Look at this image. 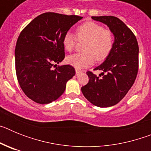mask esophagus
I'll return each instance as SVG.
<instances>
[{"instance_id":"esophagus-1","label":"esophagus","mask_w":151,"mask_h":151,"mask_svg":"<svg viewBox=\"0 0 151 151\" xmlns=\"http://www.w3.org/2000/svg\"><path fill=\"white\" fill-rule=\"evenodd\" d=\"M81 73H82V72L78 70V69H76V76H78V75L81 74Z\"/></svg>"}]
</instances>
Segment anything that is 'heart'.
Here are the masks:
<instances>
[{
  "mask_svg": "<svg viewBox=\"0 0 151 151\" xmlns=\"http://www.w3.org/2000/svg\"><path fill=\"white\" fill-rule=\"evenodd\" d=\"M78 41L85 42L83 53L68 56L66 63L76 69H82L91 66L94 60L102 61L110 54L113 46V35L111 31L94 22H87L77 28ZM77 38L73 33L68 32L64 35L63 45L66 51L74 50Z\"/></svg>",
  "mask_w": 151,
  "mask_h": 151,
  "instance_id": "heart-1",
  "label": "heart"
}]
</instances>
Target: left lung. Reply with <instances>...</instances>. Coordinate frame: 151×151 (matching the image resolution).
I'll use <instances>...</instances> for the list:
<instances>
[{
  "instance_id": "left-lung-1",
  "label": "left lung",
  "mask_w": 151,
  "mask_h": 151,
  "mask_svg": "<svg viewBox=\"0 0 151 151\" xmlns=\"http://www.w3.org/2000/svg\"><path fill=\"white\" fill-rule=\"evenodd\" d=\"M91 19L106 25L113 33L114 41L109 56L94 68L102 72L100 77L88 72V83L81 90L93 105L109 107L117 104L135 81L138 69V41L132 32L117 17L104 16Z\"/></svg>"
}]
</instances>
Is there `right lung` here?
Segmentation results:
<instances>
[{"label":"right lung","mask_w":151,"mask_h":151,"mask_svg":"<svg viewBox=\"0 0 151 151\" xmlns=\"http://www.w3.org/2000/svg\"><path fill=\"white\" fill-rule=\"evenodd\" d=\"M78 16L45 13L35 18L19 36L15 49L16 73L26 96L40 104L58 99L76 74L70 65L57 66L65 57L63 38L82 19Z\"/></svg>","instance_id":"right-lung-1"}]
</instances>
